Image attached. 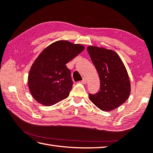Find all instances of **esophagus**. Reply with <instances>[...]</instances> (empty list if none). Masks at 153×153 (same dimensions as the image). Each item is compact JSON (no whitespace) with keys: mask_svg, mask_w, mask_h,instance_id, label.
Segmentation results:
<instances>
[{"mask_svg":"<svg viewBox=\"0 0 153 153\" xmlns=\"http://www.w3.org/2000/svg\"><path fill=\"white\" fill-rule=\"evenodd\" d=\"M82 83H83V84H85V83H87V79L85 77H83L82 78Z\"/></svg>","mask_w":153,"mask_h":153,"instance_id":"34e87169","label":"esophagus"}]
</instances>
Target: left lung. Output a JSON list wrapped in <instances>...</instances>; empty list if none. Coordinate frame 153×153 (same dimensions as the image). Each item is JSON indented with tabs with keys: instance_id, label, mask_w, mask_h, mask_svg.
<instances>
[{
	"instance_id": "left-lung-1",
	"label": "left lung",
	"mask_w": 153,
	"mask_h": 153,
	"mask_svg": "<svg viewBox=\"0 0 153 153\" xmlns=\"http://www.w3.org/2000/svg\"><path fill=\"white\" fill-rule=\"evenodd\" d=\"M88 52L101 80L100 88L89 94L94 104L103 111H111L125 103L129 96L131 84L126 68L117 53L111 50L88 47Z\"/></svg>"
}]
</instances>
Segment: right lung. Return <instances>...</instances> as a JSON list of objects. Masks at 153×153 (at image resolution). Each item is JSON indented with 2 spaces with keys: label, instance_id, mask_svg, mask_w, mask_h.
Returning <instances> with one entry per match:
<instances>
[{
  "label": "right lung",
  "instance_id": "1",
  "mask_svg": "<svg viewBox=\"0 0 153 153\" xmlns=\"http://www.w3.org/2000/svg\"><path fill=\"white\" fill-rule=\"evenodd\" d=\"M81 44L58 41L46 48L34 61L28 75V87L38 102L50 106L66 99L72 88L66 64L84 50Z\"/></svg>",
  "mask_w": 153,
  "mask_h": 153
}]
</instances>
